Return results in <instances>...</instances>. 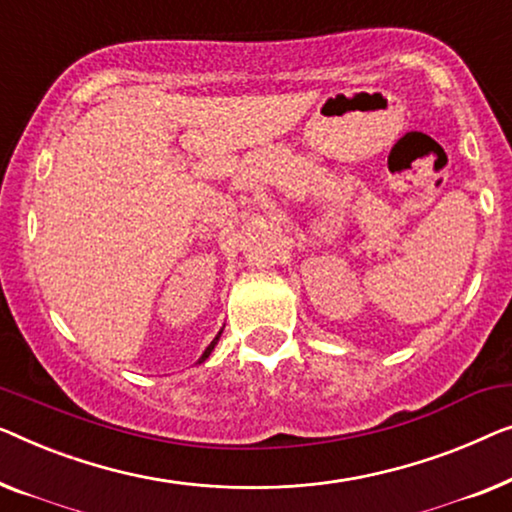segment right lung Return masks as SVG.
<instances>
[{"mask_svg":"<svg viewBox=\"0 0 512 512\" xmlns=\"http://www.w3.org/2000/svg\"><path fill=\"white\" fill-rule=\"evenodd\" d=\"M220 334H222V329L218 331V336H215V338H213V341H211V345H208V348L204 350V355H201V357H199V364H201V362H206V359H208V357H211V352H213V348H215V345H218V341H220Z\"/></svg>","mask_w":512,"mask_h":512,"instance_id":"1","label":"right lung"}]
</instances>
